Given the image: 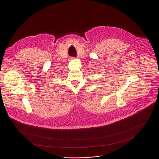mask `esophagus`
<instances>
[{"mask_svg": "<svg viewBox=\"0 0 159 159\" xmlns=\"http://www.w3.org/2000/svg\"><path fill=\"white\" fill-rule=\"evenodd\" d=\"M70 60H73V59H75V57H70Z\"/></svg>", "mask_w": 159, "mask_h": 159, "instance_id": "1", "label": "esophagus"}]
</instances>
